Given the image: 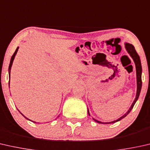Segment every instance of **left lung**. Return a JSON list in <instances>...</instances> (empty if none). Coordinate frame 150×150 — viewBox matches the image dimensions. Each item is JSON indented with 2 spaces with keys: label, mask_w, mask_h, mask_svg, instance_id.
I'll return each instance as SVG.
<instances>
[{
  "label": "left lung",
  "mask_w": 150,
  "mask_h": 150,
  "mask_svg": "<svg viewBox=\"0 0 150 150\" xmlns=\"http://www.w3.org/2000/svg\"><path fill=\"white\" fill-rule=\"evenodd\" d=\"M125 48L127 49V51L128 53H129V55H131V57L133 58V59L134 61V64H135V67H136V72H137V94H136V97L134 99V101L132 103V105L131 106V108H129V110H128V112L126 113L125 114H124L122 116H121L120 118H118V120L112 121V122H100V121L95 120V119L93 118L95 122L100 123V124H111V123H114L116 122H118V121L122 120V118H125L127 116L128 114H129L130 112L131 111V110L133 109V106L134 104H135L136 101H137V99L139 98V96L140 92H141V89H142V64H141V60H140V57L139 55L137 53L133 45L129 44V43H126L125 44ZM88 115L89 114V112H88Z\"/></svg>",
  "instance_id": "left-lung-1"
}]
</instances>
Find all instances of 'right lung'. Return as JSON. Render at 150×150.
<instances>
[{
  "label": "right lung",
  "mask_w": 150,
  "mask_h": 150,
  "mask_svg": "<svg viewBox=\"0 0 150 150\" xmlns=\"http://www.w3.org/2000/svg\"><path fill=\"white\" fill-rule=\"evenodd\" d=\"M18 49H19V47H17V49L16 50V51H15V53H13V55H12V57H11V62H10V64H9V66H8V74H9V77H10V71H11V66H12V64H13V60H14V58H15V56H16V53H17V51H18ZM10 79V78H9ZM9 80H10V79H9ZM10 82V81H9ZM8 84H9V82H8ZM19 111V110H18ZM21 113V112H20ZM23 115V114H22ZM24 118H25L26 119H28L25 116H24ZM28 120H29V119H28Z\"/></svg>",
  "instance_id": "right-lung-1"
}]
</instances>
